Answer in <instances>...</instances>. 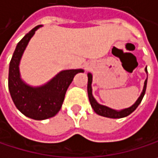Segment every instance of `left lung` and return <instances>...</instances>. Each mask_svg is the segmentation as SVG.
Instances as JSON below:
<instances>
[{"label":"left lung","mask_w":158,"mask_h":158,"mask_svg":"<svg viewBox=\"0 0 158 158\" xmlns=\"http://www.w3.org/2000/svg\"><path fill=\"white\" fill-rule=\"evenodd\" d=\"M145 71L148 73L147 68L145 69ZM147 83H148V79L145 80L143 91H142L141 95L139 96V98H137V100L135 102V104H133L131 107H129V108H124V109H121V110H116V109L108 108V107H106V106L100 105L99 103L97 102V100L94 98L93 95H92V87H91V84H92V74L91 73H88V95H89V99L90 105H91V107L94 109V111L98 115H99V116L106 117V118H125V117L130 115L138 107V105L141 103V101H142V99L144 98V95L146 93Z\"/></svg>","instance_id":"1"}]
</instances>
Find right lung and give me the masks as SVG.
<instances>
[{
	"label": "right lung",
	"instance_id": "add662e5",
	"mask_svg": "<svg viewBox=\"0 0 158 158\" xmlns=\"http://www.w3.org/2000/svg\"><path fill=\"white\" fill-rule=\"evenodd\" d=\"M40 27L41 25L33 28L17 44L10 62L8 86L16 108L23 115L35 120H44L54 117L60 111L69 86L75 75L84 70L81 69L62 70L40 87L26 84L21 78L19 65L30 40Z\"/></svg>",
	"mask_w": 158,
	"mask_h": 158
}]
</instances>
